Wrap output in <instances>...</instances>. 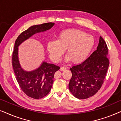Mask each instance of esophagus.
Segmentation results:
<instances>
[{
    "instance_id": "esophagus-1",
    "label": "esophagus",
    "mask_w": 121,
    "mask_h": 121,
    "mask_svg": "<svg viewBox=\"0 0 121 121\" xmlns=\"http://www.w3.org/2000/svg\"><path fill=\"white\" fill-rule=\"evenodd\" d=\"M66 69H67V68H66L65 67H61L60 68V71H64V70H65Z\"/></svg>"
}]
</instances>
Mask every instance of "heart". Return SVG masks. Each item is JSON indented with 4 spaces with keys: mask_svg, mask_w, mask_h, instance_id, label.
Instances as JSON below:
<instances>
[{
    "mask_svg": "<svg viewBox=\"0 0 121 121\" xmlns=\"http://www.w3.org/2000/svg\"><path fill=\"white\" fill-rule=\"evenodd\" d=\"M93 36L85 31L75 29L63 30L59 33L57 40L47 43V51L51 59L56 63L60 61L67 49L66 62L72 60L80 63L85 60L91 52L95 44Z\"/></svg>",
    "mask_w": 121,
    "mask_h": 121,
    "instance_id": "1",
    "label": "heart"
}]
</instances>
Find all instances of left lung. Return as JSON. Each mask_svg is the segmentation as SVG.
I'll list each match as a JSON object with an SVG mask.
<instances>
[{
  "label": "left lung",
  "mask_w": 121,
  "mask_h": 121,
  "mask_svg": "<svg viewBox=\"0 0 121 121\" xmlns=\"http://www.w3.org/2000/svg\"><path fill=\"white\" fill-rule=\"evenodd\" d=\"M107 54V44L100 36L96 50L82 63L70 68L72 76L69 89L74 96L87 99L100 90L110 63Z\"/></svg>",
  "instance_id": "1"
}]
</instances>
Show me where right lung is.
<instances>
[{"label":"right lung","instance_id":"add662e5","mask_svg":"<svg viewBox=\"0 0 121 121\" xmlns=\"http://www.w3.org/2000/svg\"><path fill=\"white\" fill-rule=\"evenodd\" d=\"M54 25V22H48L31 26L21 33L15 42L12 63L16 80L22 91L35 99H42L48 94L53 83L54 73L60 67L43 61L38 68L25 71L20 64L18 47L34 35L51 29Z\"/></svg>","mask_w":121,"mask_h":121}]
</instances>
